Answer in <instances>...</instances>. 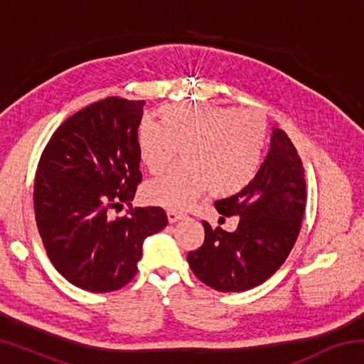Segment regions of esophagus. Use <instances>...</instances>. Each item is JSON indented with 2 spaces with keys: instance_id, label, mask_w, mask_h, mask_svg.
<instances>
[{
  "instance_id": "34e87169",
  "label": "esophagus",
  "mask_w": 364,
  "mask_h": 364,
  "mask_svg": "<svg viewBox=\"0 0 364 364\" xmlns=\"http://www.w3.org/2000/svg\"><path fill=\"white\" fill-rule=\"evenodd\" d=\"M167 217H168V221L170 223H176V221L183 220L186 215H184L183 212H178V210H168L167 212Z\"/></svg>"
}]
</instances>
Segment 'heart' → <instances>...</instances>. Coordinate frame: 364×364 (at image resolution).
<instances>
[{"instance_id":"1","label":"heart","mask_w":364,"mask_h":364,"mask_svg":"<svg viewBox=\"0 0 364 364\" xmlns=\"http://www.w3.org/2000/svg\"><path fill=\"white\" fill-rule=\"evenodd\" d=\"M157 125L143 120L136 143L141 162L152 175L167 170L181 152L183 164L147 183L152 204L183 208L208 189L232 196L254 180L268 139V123L254 110L217 104H167Z\"/></svg>"}]
</instances>
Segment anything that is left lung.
Returning a JSON list of instances; mask_svg holds the SVG:
<instances>
[{
    "instance_id": "left-lung-1",
    "label": "left lung",
    "mask_w": 364,
    "mask_h": 364,
    "mask_svg": "<svg viewBox=\"0 0 364 364\" xmlns=\"http://www.w3.org/2000/svg\"><path fill=\"white\" fill-rule=\"evenodd\" d=\"M305 202L301 159L286 132L274 128L271 147L254 180L237 194L215 202L223 217L237 215L236 231L213 230L202 221L204 244L188 254L193 273L220 292H242L262 284L291 254Z\"/></svg>"
}]
</instances>
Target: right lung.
I'll list each match as a JSON object with an SVG mask.
<instances>
[{
    "label": "right lung",
    "instance_id": "obj_1",
    "mask_svg": "<svg viewBox=\"0 0 364 364\" xmlns=\"http://www.w3.org/2000/svg\"><path fill=\"white\" fill-rule=\"evenodd\" d=\"M144 101L106 97L69 117L41 152L33 208L49 260L83 291L112 292L138 271L143 241L167 226L162 207H130L139 171Z\"/></svg>",
    "mask_w": 364,
    "mask_h": 364
}]
</instances>
